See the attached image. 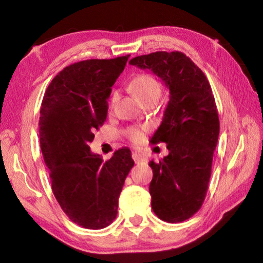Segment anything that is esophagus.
Returning <instances> with one entry per match:
<instances>
[{
    "label": "esophagus",
    "instance_id": "34e87169",
    "mask_svg": "<svg viewBox=\"0 0 263 263\" xmlns=\"http://www.w3.org/2000/svg\"><path fill=\"white\" fill-rule=\"evenodd\" d=\"M132 158H133V160H135L136 163L147 161V158H146V155L144 153H141V152H137V151H136V152L132 153Z\"/></svg>",
    "mask_w": 263,
    "mask_h": 263
}]
</instances>
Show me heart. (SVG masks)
I'll list each match as a JSON object with an SVG mask.
<instances>
[{"label":"heart","mask_w":263,"mask_h":263,"mask_svg":"<svg viewBox=\"0 0 263 263\" xmlns=\"http://www.w3.org/2000/svg\"><path fill=\"white\" fill-rule=\"evenodd\" d=\"M131 89L140 103L149 99L158 100L160 94H161V86H160L158 80L149 74H140L133 79L131 82ZM117 92H114L110 99V106H114L115 102L117 101ZM142 133H144V128L140 127H131L127 130V136L135 141L141 139Z\"/></svg>","instance_id":"1"}]
</instances>
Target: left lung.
I'll use <instances>...</instances> for the list:
<instances>
[{"label": "left lung", "instance_id": "left-lung-1", "mask_svg": "<svg viewBox=\"0 0 263 263\" xmlns=\"http://www.w3.org/2000/svg\"><path fill=\"white\" fill-rule=\"evenodd\" d=\"M128 64L151 69L169 89L162 122L151 139L152 144L166 142L169 151L158 162L149 161L151 205L161 220L184 221L205 198L219 136L211 86L190 58L177 51L139 55Z\"/></svg>", "mask_w": 263, "mask_h": 263}]
</instances>
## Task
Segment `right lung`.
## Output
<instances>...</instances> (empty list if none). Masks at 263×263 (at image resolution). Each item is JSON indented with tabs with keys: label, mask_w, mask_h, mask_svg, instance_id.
Segmentation results:
<instances>
[{
	"label": "right lung",
	"mask_w": 263,
	"mask_h": 263,
	"mask_svg": "<svg viewBox=\"0 0 263 263\" xmlns=\"http://www.w3.org/2000/svg\"><path fill=\"white\" fill-rule=\"evenodd\" d=\"M128 57L67 66L48 84L42 102L39 138L53 194L69 219L84 229H104L114 221L135 164L127 147L105 162L89 147L95 128L105 122L111 87Z\"/></svg>",
	"instance_id": "right-lung-1"
}]
</instances>
